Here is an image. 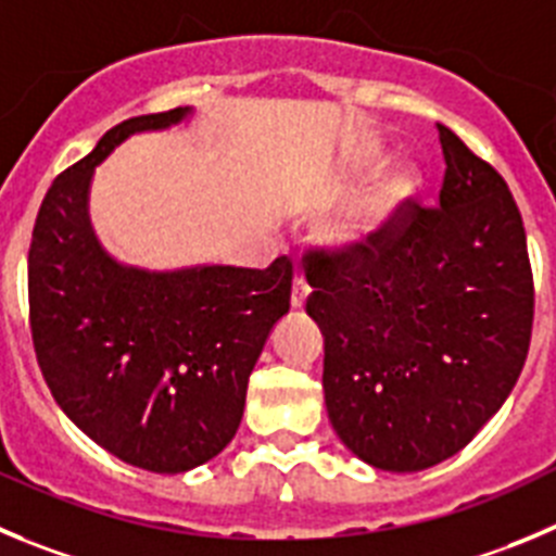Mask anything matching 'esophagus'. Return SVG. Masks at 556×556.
I'll list each match as a JSON object with an SVG mask.
<instances>
[{"instance_id": "1", "label": "esophagus", "mask_w": 556, "mask_h": 556, "mask_svg": "<svg viewBox=\"0 0 556 556\" xmlns=\"http://www.w3.org/2000/svg\"><path fill=\"white\" fill-rule=\"evenodd\" d=\"M307 295H309L307 279H304V274H295V277H293V293H290V304H293L295 309H302L304 302H307Z\"/></svg>"}]
</instances>
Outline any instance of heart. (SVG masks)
Returning a JSON list of instances; mask_svg holds the SVG:
<instances>
[{"instance_id": "1", "label": "heart", "mask_w": 556, "mask_h": 556, "mask_svg": "<svg viewBox=\"0 0 556 556\" xmlns=\"http://www.w3.org/2000/svg\"><path fill=\"white\" fill-rule=\"evenodd\" d=\"M372 153H365V161H370ZM419 173L412 164H397L389 173H383L376 180L370 191L351 207L345 219L334 227L331 241L340 249L351 252H365L372 249L401 216L403 205L417 194Z\"/></svg>"}]
</instances>
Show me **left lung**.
Here are the masks:
<instances>
[{
	"mask_svg": "<svg viewBox=\"0 0 556 556\" xmlns=\"http://www.w3.org/2000/svg\"><path fill=\"white\" fill-rule=\"evenodd\" d=\"M439 205L408 200L372 249H309L307 313L324 331L326 412L383 471L464 450L527 362L535 285L505 178L439 126Z\"/></svg>",
	"mask_w": 556,
	"mask_h": 556,
	"instance_id": "left-lung-1",
	"label": "left lung"
}]
</instances>
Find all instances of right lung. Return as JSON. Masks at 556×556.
I'll return each mask as SVG.
<instances>
[{
    "mask_svg": "<svg viewBox=\"0 0 556 556\" xmlns=\"http://www.w3.org/2000/svg\"><path fill=\"white\" fill-rule=\"evenodd\" d=\"M189 106L109 128L46 191L29 247V329L51 395L126 464L178 475L230 444L268 331L290 309L293 263L142 271L112 261L87 216L96 164Z\"/></svg>",
    "mask_w": 556,
    "mask_h": 556,
    "instance_id": "right-lung-1",
    "label": "right lung"
}]
</instances>
